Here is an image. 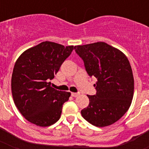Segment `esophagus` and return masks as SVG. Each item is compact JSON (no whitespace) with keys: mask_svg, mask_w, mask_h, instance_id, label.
Here are the masks:
<instances>
[{"mask_svg":"<svg viewBox=\"0 0 149 149\" xmlns=\"http://www.w3.org/2000/svg\"><path fill=\"white\" fill-rule=\"evenodd\" d=\"M79 94H80L79 93H71V95H72L73 97H78Z\"/></svg>","mask_w":149,"mask_h":149,"instance_id":"1","label":"esophagus"}]
</instances>
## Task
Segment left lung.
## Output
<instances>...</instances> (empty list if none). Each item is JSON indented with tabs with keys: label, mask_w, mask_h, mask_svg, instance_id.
Instances as JSON below:
<instances>
[{
	"label": "left lung",
	"mask_w": 149,
	"mask_h": 149,
	"mask_svg": "<svg viewBox=\"0 0 149 149\" xmlns=\"http://www.w3.org/2000/svg\"><path fill=\"white\" fill-rule=\"evenodd\" d=\"M74 49L89 76L97 79V93L87 95L90 104L81 111L83 118L97 127L112 125L132 104L134 77L129 61L122 52L103 42L77 45Z\"/></svg>",
	"instance_id": "left-lung-1"
}]
</instances>
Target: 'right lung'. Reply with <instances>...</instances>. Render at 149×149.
Here are the masks:
<instances>
[{
	"mask_svg": "<svg viewBox=\"0 0 149 149\" xmlns=\"http://www.w3.org/2000/svg\"><path fill=\"white\" fill-rule=\"evenodd\" d=\"M73 49L72 45L46 41L24 51L17 59L11 77L13 99L29 122L46 127L60 118L70 93L52 88L49 81Z\"/></svg>",
	"mask_w": 149,
	"mask_h": 149,
	"instance_id": "1",
	"label": "right lung"
}]
</instances>
